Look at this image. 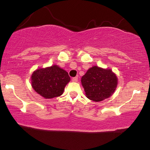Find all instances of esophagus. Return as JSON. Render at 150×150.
<instances>
[{"mask_svg": "<svg viewBox=\"0 0 150 150\" xmlns=\"http://www.w3.org/2000/svg\"><path fill=\"white\" fill-rule=\"evenodd\" d=\"M72 81L73 82H77L78 81V77L72 78Z\"/></svg>", "mask_w": 150, "mask_h": 150, "instance_id": "obj_1", "label": "esophagus"}]
</instances>
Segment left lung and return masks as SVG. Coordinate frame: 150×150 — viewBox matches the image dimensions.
Segmentation results:
<instances>
[{
	"label": "left lung",
	"mask_w": 150,
	"mask_h": 150,
	"mask_svg": "<svg viewBox=\"0 0 150 150\" xmlns=\"http://www.w3.org/2000/svg\"><path fill=\"white\" fill-rule=\"evenodd\" d=\"M82 85L89 100L100 102L111 96L117 85V78L110 69L93 66L81 78Z\"/></svg>",
	"instance_id": "8db88e82"
}]
</instances>
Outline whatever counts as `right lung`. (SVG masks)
Here are the masks:
<instances>
[{
    "instance_id": "right-lung-1",
    "label": "right lung",
    "mask_w": 150,
    "mask_h": 150,
    "mask_svg": "<svg viewBox=\"0 0 150 150\" xmlns=\"http://www.w3.org/2000/svg\"><path fill=\"white\" fill-rule=\"evenodd\" d=\"M69 81L70 77L68 73L56 65L38 69L31 76L33 89L46 99L62 95L65 87Z\"/></svg>"
}]
</instances>
